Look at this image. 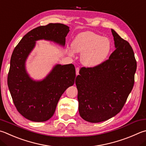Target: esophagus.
I'll list each match as a JSON object with an SVG mask.
<instances>
[{
	"instance_id": "1",
	"label": "esophagus",
	"mask_w": 146,
	"mask_h": 146,
	"mask_svg": "<svg viewBox=\"0 0 146 146\" xmlns=\"http://www.w3.org/2000/svg\"><path fill=\"white\" fill-rule=\"evenodd\" d=\"M79 70H80V69H79V68H76V76L79 75Z\"/></svg>"
}]
</instances>
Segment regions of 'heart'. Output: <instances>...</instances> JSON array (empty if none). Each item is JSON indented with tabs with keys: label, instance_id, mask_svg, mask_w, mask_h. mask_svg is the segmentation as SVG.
I'll list each match as a JSON object with an SVG mask.
<instances>
[{
	"label": "heart",
	"instance_id": "1",
	"mask_svg": "<svg viewBox=\"0 0 146 146\" xmlns=\"http://www.w3.org/2000/svg\"><path fill=\"white\" fill-rule=\"evenodd\" d=\"M72 49L68 53L73 56L74 52L81 54L82 64L87 68L100 65L106 59L111 49L109 39L94 32L86 31L78 34L71 43Z\"/></svg>",
	"mask_w": 146,
	"mask_h": 146
}]
</instances>
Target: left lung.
<instances>
[{"mask_svg": "<svg viewBox=\"0 0 146 146\" xmlns=\"http://www.w3.org/2000/svg\"><path fill=\"white\" fill-rule=\"evenodd\" d=\"M115 50L108 59L94 68H82L76 78L80 117L100 123L120 112L134 85L137 62L128 41L111 29Z\"/></svg>", "mask_w": 146, "mask_h": 146, "instance_id": "8db88e82", "label": "left lung"}]
</instances>
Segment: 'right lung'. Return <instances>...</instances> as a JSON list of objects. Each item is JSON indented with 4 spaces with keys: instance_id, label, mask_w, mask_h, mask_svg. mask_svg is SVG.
<instances>
[{
    "instance_id": "obj_1",
    "label": "right lung",
    "mask_w": 146,
    "mask_h": 146,
    "mask_svg": "<svg viewBox=\"0 0 146 146\" xmlns=\"http://www.w3.org/2000/svg\"><path fill=\"white\" fill-rule=\"evenodd\" d=\"M70 27L62 23H49L31 30L15 48L11 57L7 85L13 103L21 115L34 122H44L52 117L57 103L76 77L72 64H56L45 78L34 80L27 73L25 63L36 41H52L64 46Z\"/></svg>"
}]
</instances>
